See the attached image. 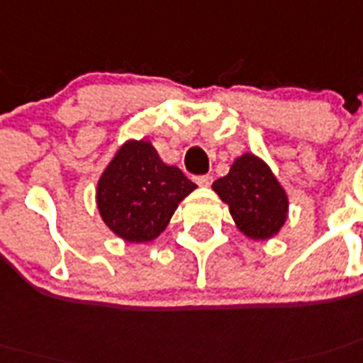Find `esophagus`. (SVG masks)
<instances>
[{
  "label": "esophagus",
  "instance_id": "34e87169",
  "mask_svg": "<svg viewBox=\"0 0 363 363\" xmlns=\"http://www.w3.org/2000/svg\"><path fill=\"white\" fill-rule=\"evenodd\" d=\"M196 182L199 184V186H210V184H212V177L199 175V177H196Z\"/></svg>",
  "mask_w": 363,
  "mask_h": 363
}]
</instances>
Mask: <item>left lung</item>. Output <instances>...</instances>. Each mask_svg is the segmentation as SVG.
Wrapping results in <instances>:
<instances>
[{
    "mask_svg": "<svg viewBox=\"0 0 363 363\" xmlns=\"http://www.w3.org/2000/svg\"><path fill=\"white\" fill-rule=\"evenodd\" d=\"M230 208L234 221L252 240H266L286 221L288 197L266 162L247 153L212 184Z\"/></svg>",
    "mask_w": 363,
    "mask_h": 363,
    "instance_id": "8db88e82",
    "label": "left lung"
}]
</instances>
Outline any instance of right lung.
I'll return each instance as SVG.
<instances>
[{
  "mask_svg": "<svg viewBox=\"0 0 363 363\" xmlns=\"http://www.w3.org/2000/svg\"><path fill=\"white\" fill-rule=\"evenodd\" d=\"M196 184L166 166L149 142H127L97 184V208L112 233L127 242H151Z\"/></svg>",
  "mask_w": 363,
  "mask_h": 363,
  "instance_id": "right-lung-1",
  "label": "right lung"
}]
</instances>
